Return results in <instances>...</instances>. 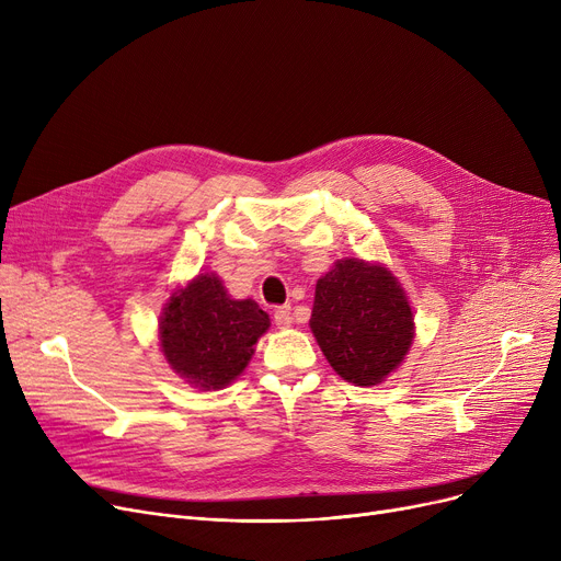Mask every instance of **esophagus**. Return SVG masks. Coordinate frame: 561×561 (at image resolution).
<instances>
[{"instance_id":"1","label":"esophagus","mask_w":561,"mask_h":561,"mask_svg":"<svg viewBox=\"0 0 561 561\" xmlns=\"http://www.w3.org/2000/svg\"><path fill=\"white\" fill-rule=\"evenodd\" d=\"M290 305H284V307H277L275 309V325L279 328V330H286V328H290Z\"/></svg>"}]
</instances>
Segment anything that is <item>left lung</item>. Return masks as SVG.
Listing matches in <instances>:
<instances>
[{
    "label": "left lung",
    "instance_id": "left-lung-1",
    "mask_svg": "<svg viewBox=\"0 0 561 561\" xmlns=\"http://www.w3.org/2000/svg\"><path fill=\"white\" fill-rule=\"evenodd\" d=\"M309 325L330 366L357 387L385 381L414 341L400 282L364 259H341L318 279Z\"/></svg>",
    "mask_w": 561,
    "mask_h": 561
}]
</instances>
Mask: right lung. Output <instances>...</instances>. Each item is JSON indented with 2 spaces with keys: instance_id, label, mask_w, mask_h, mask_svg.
<instances>
[{
  "instance_id": "obj_1",
  "label": "right lung",
  "mask_w": 561,
  "mask_h": 561,
  "mask_svg": "<svg viewBox=\"0 0 561 561\" xmlns=\"http://www.w3.org/2000/svg\"><path fill=\"white\" fill-rule=\"evenodd\" d=\"M268 328V313L254 300H233L220 277L199 273L165 302L159 341L176 375L195 389L218 391L245 370Z\"/></svg>"
}]
</instances>
